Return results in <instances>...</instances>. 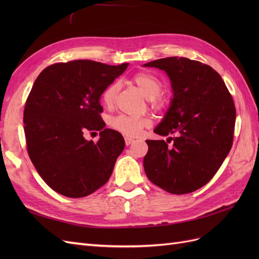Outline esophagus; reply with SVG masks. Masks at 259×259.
<instances>
[{
  "mask_svg": "<svg viewBox=\"0 0 259 259\" xmlns=\"http://www.w3.org/2000/svg\"><path fill=\"white\" fill-rule=\"evenodd\" d=\"M133 142H134V139H133V138L125 137V144H126V146H130Z\"/></svg>",
  "mask_w": 259,
  "mask_h": 259,
  "instance_id": "1",
  "label": "esophagus"
}]
</instances>
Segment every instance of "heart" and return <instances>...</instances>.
Masks as SVG:
<instances>
[{
  "instance_id": "obj_1",
  "label": "heart",
  "mask_w": 259,
  "mask_h": 259,
  "mask_svg": "<svg viewBox=\"0 0 259 259\" xmlns=\"http://www.w3.org/2000/svg\"><path fill=\"white\" fill-rule=\"evenodd\" d=\"M133 81L138 86L144 95L150 101V106L154 110H161L164 107V100L160 96L163 91V83L158 76L150 72H139L133 76ZM119 91V84L113 82L109 84L101 94L103 103L110 107L113 105L115 96ZM109 125L120 134L135 138L142 134V132L151 125V121L148 117H130L127 115H116L109 121Z\"/></svg>"
}]
</instances>
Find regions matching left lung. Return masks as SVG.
Here are the masks:
<instances>
[{"instance_id": "obj_1", "label": "left lung", "mask_w": 259, "mask_h": 259, "mask_svg": "<svg viewBox=\"0 0 259 259\" xmlns=\"http://www.w3.org/2000/svg\"><path fill=\"white\" fill-rule=\"evenodd\" d=\"M165 71L174 98L154 133L165 140H146L144 168L149 180L173 194L200 189L214 177L233 143L236 107L222 76L208 65L167 57L144 65ZM170 140L174 145L168 146Z\"/></svg>"}]
</instances>
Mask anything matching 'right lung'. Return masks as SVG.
<instances>
[{
  "mask_svg": "<svg viewBox=\"0 0 259 259\" xmlns=\"http://www.w3.org/2000/svg\"><path fill=\"white\" fill-rule=\"evenodd\" d=\"M128 64L109 66L72 60L46 67L31 89L23 110L27 151L37 173L53 190L83 198L110 178L125 143L105 128L99 98ZM101 133L97 143L83 138Z\"/></svg>",
  "mask_w": 259,
  "mask_h": 259,
  "instance_id": "1",
  "label": "right lung"
}]
</instances>
